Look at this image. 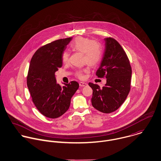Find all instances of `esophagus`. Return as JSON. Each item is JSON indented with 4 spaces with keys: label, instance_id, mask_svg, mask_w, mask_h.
I'll list each match as a JSON object with an SVG mask.
<instances>
[{
    "label": "esophagus",
    "instance_id": "obj_1",
    "mask_svg": "<svg viewBox=\"0 0 161 161\" xmlns=\"http://www.w3.org/2000/svg\"><path fill=\"white\" fill-rule=\"evenodd\" d=\"M79 86L80 87H85L86 86H87V84L86 82H79Z\"/></svg>",
    "mask_w": 161,
    "mask_h": 161
}]
</instances>
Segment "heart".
Wrapping results in <instances>:
<instances>
[{
	"mask_svg": "<svg viewBox=\"0 0 161 161\" xmlns=\"http://www.w3.org/2000/svg\"><path fill=\"white\" fill-rule=\"evenodd\" d=\"M70 47L75 51L84 53V61L91 66H97L102 58V47L100 43L84 37L75 38L71 43ZM68 52L64 51L62 54V60L64 63H67L69 60ZM87 69H84L77 72V75L80 79L84 78L83 72H87Z\"/></svg>",
	"mask_w": 161,
	"mask_h": 161,
	"instance_id": "1",
	"label": "heart"
}]
</instances>
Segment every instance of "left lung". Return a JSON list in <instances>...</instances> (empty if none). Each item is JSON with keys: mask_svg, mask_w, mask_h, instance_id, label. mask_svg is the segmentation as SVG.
I'll list each match as a JSON object with an SVG mask.
<instances>
[{"mask_svg": "<svg viewBox=\"0 0 161 161\" xmlns=\"http://www.w3.org/2000/svg\"><path fill=\"white\" fill-rule=\"evenodd\" d=\"M105 51L100 66L96 72L98 77L107 78L100 87L89 83L92 89V106L97 110L110 114L116 110L125 101L131 86L132 70L123 47L112 38H106Z\"/></svg>", "mask_w": 161, "mask_h": 161, "instance_id": "obj_1", "label": "left lung"}]
</instances>
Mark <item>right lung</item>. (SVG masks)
Segmentation results:
<instances>
[{"instance_id":"1","label":"right lung","mask_w":161,"mask_h":161,"mask_svg":"<svg viewBox=\"0 0 161 161\" xmlns=\"http://www.w3.org/2000/svg\"><path fill=\"white\" fill-rule=\"evenodd\" d=\"M72 38L60 39L39 48L33 54L27 75L33 102L42 115L56 118L67 112L79 85L72 81L61 87L55 72L62 67V54Z\"/></svg>"}]
</instances>
